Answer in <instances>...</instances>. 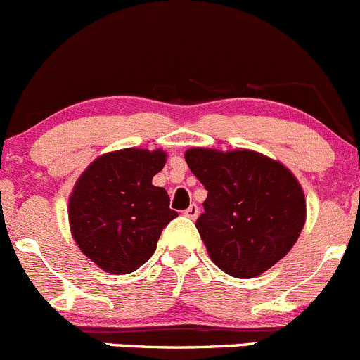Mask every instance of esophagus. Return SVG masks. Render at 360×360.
<instances>
[{
  "instance_id": "34e87169",
  "label": "esophagus",
  "mask_w": 360,
  "mask_h": 360,
  "mask_svg": "<svg viewBox=\"0 0 360 360\" xmlns=\"http://www.w3.org/2000/svg\"><path fill=\"white\" fill-rule=\"evenodd\" d=\"M183 214H184V217L191 218V220H195V218L199 217V206H197V204H191L188 210H184Z\"/></svg>"
}]
</instances>
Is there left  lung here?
Masks as SVG:
<instances>
[{"instance_id":"obj_1","label":"left lung","mask_w":360,"mask_h":360,"mask_svg":"<svg viewBox=\"0 0 360 360\" xmlns=\"http://www.w3.org/2000/svg\"><path fill=\"white\" fill-rule=\"evenodd\" d=\"M184 160L207 190L195 227L220 270L252 278L286 256L304 229L305 197L284 165L247 149L193 147Z\"/></svg>"}]
</instances>
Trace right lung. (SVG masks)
Returning <instances> with one entry per match:
<instances>
[{"label":"right lung","mask_w":360,"mask_h":360,"mask_svg":"<svg viewBox=\"0 0 360 360\" xmlns=\"http://www.w3.org/2000/svg\"><path fill=\"white\" fill-rule=\"evenodd\" d=\"M161 149H120L94 160L69 197V224L79 250L108 274L139 270L156 250L161 231L177 211L154 186L165 167Z\"/></svg>","instance_id":"1"}]
</instances>
